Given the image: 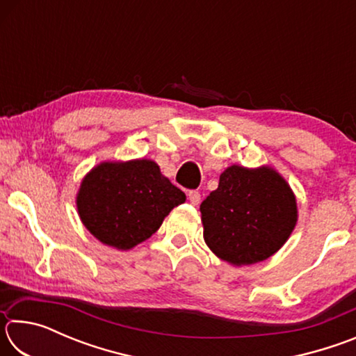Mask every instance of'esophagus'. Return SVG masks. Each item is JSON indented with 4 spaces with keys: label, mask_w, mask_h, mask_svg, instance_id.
Returning a JSON list of instances; mask_svg holds the SVG:
<instances>
[{
    "label": "esophagus",
    "mask_w": 356,
    "mask_h": 356,
    "mask_svg": "<svg viewBox=\"0 0 356 356\" xmlns=\"http://www.w3.org/2000/svg\"><path fill=\"white\" fill-rule=\"evenodd\" d=\"M188 201L193 204V206H197V204H200V201H201L200 191H196V190L188 191Z\"/></svg>",
    "instance_id": "obj_1"
}]
</instances>
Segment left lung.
<instances>
[{"mask_svg": "<svg viewBox=\"0 0 356 356\" xmlns=\"http://www.w3.org/2000/svg\"><path fill=\"white\" fill-rule=\"evenodd\" d=\"M200 210L209 248L238 267L275 254L298 216L291 186L270 166H229Z\"/></svg>", "mask_w": 356, "mask_h": 356, "instance_id": "left-lung-1", "label": "left lung"}]
</instances>
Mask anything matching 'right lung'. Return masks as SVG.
<instances>
[{"label": "right lung", "instance_id": "add662e5", "mask_svg": "<svg viewBox=\"0 0 356 356\" xmlns=\"http://www.w3.org/2000/svg\"><path fill=\"white\" fill-rule=\"evenodd\" d=\"M185 200L152 160L104 161L83 179L76 209L95 238L125 251L159 231L165 216Z\"/></svg>", "mask_w": 356, "mask_h": 356}]
</instances>
